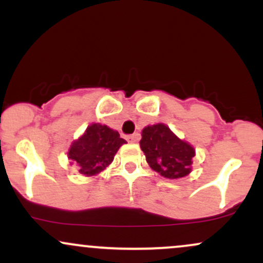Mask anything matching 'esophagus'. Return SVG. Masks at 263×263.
Segmentation results:
<instances>
[{"mask_svg": "<svg viewBox=\"0 0 263 263\" xmlns=\"http://www.w3.org/2000/svg\"><path fill=\"white\" fill-rule=\"evenodd\" d=\"M126 140H127L128 142H131V143H135V142L138 141V135H137V134L128 135L127 137H126Z\"/></svg>", "mask_w": 263, "mask_h": 263, "instance_id": "esophagus-1", "label": "esophagus"}]
</instances>
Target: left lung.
<instances>
[{"mask_svg": "<svg viewBox=\"0 0 263 263\" xmlns=\"http://www.w3.org/2000/svg\"><path fill=\"white\" fill-rule=\"evenodd\" d=\"M140 146L149 167L161 176L177 179L190 173L194 148L163 123L144 127Z\"/></svg>", "mask_w": 263, "mask_h": 263, "instance_id": "1", "label": "left lung"}]
</instances>
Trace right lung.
Listing matches in <instances>:
<instances>
[{
    "mask_svg": "<svg viewBox=\"0 0 263 263\" xmlns=\"http://www.w3.org/2000/svg\"><path fill=\"white\" fill-rule=\"evenodd\" d=\"M126 143L119 132L100 123H92L78 141L71 144L68 157L78 165L80 174L95 176L114 161L117 149Z\"/></svg>",
    "mask_w": 263,
    "mask_h": 263,
    "instance_id": "right-lung-1",
    "label": "right lung"
}]
</instances>
